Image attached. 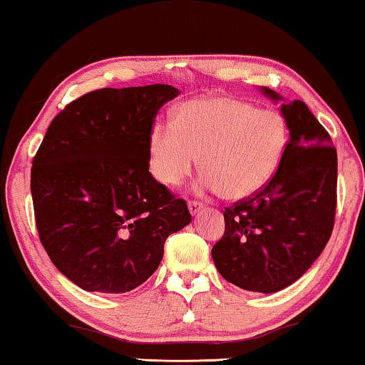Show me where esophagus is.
Masks as SVG:
<instances>
[{"mask_svg": "<svg viewBox=\"0 0 365 365\" xmlns=\"http://www.w3.org/2000/svg\"><path fill=\"white\" fill-rule=\"evenodd\" d=\"M188 210H190V213H192V215H197V213H200L201 210H203V203H201V201H197V200H190L188 201Z\"/></svg>", "mask_w": 365, "mask_h": 365, "instance_id": "1", "label": "esophagus"}]
</instances>
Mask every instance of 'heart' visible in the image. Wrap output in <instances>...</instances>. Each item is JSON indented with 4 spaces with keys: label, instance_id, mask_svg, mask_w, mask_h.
Returning <instances> with one entry per match:
<instances>
[{
    "label": "heart",
    "instance_id": "1",
    "mask_svg": "<svg viewBox=\"0 0 365 365\" xmlns=\"http://www.w3.org/2000/svg\"><path fill=\"white\" fill-rule=\"evenodd\" d=\"M287 148L284 118L230 96L183 103L170 124L149 134L150 170L167 187H177L200 157L203 185L225 200L257 193L274 177Z\"/></svg>",
    "mask_w": 365,
    "mask_h": 365
}]
</instances>
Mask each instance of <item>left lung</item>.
Returning <instances> with one entry per match:
<instances>
[{
  "mask_svg": "<svg viewBox=\"0 0 365 365\" xmlns=\"http://www.w3.org/2000/svg\"><path fill=\"white\" fill-rule=\"evenodd\" d=\"M262 91L282 100L265 86ZM280 111L290 139L274 177L225 208V235L211 249L222 279L249 292L274 293L297 282L323 252L334 226L336 148L303 101Z\"/></svg>",
  "mask_w": 365,
  "mask_h": 365,
  "instance_id": "8db88e82",
  "label": "left lung"
}]
</instances>
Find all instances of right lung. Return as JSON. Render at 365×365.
Returning <instances> with one entry per match:
<instances>
[{
	"label": "right lung",
	"mask_w": 365,
	"mask_h": 365,
	"mask_svg": "<svg viewBox=\"0 0 365 365\" xmlns=\"http://www.w3.org/2000/svg\"><path fill=\"white\" fill-rule=\"evenodd\" d=\"M170 85L101 88L52 119L31 168L37 232L53 265L86 292L124 293L159 267L190 225L187 201L149 172V134Z\"/></svg>",
	"instance_id": "right-lung-1"
}]
</instances>
